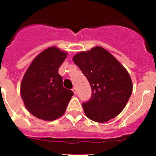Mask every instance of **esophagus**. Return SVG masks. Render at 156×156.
I'll return each instance as SVG.
<instances>
[{
    "label": "esophagus",
    "mask_w": 156,
    "mask_h": 156,
    "mask_svg": "<svg viewBox=\"0 0 156 156\" xmlns=\"http://www.w3.org/2000/svg\"><path fill=\"white\" fill-rule=\"evenodd\" d=\"M73 90V92H74V94H75H75L77 93V89H76V87H73V90Z\"/></svg>",
    "instance_id": "obj_1"
}]
</instances>
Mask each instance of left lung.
Masks as SVG:
<instances>
[{"instance_id": "obj_1", "label": "left lung", "mask_w": 156, "mask_h": 156, "mask_svg": "<svg viewBox=\"0 0 156 156\" xmlns=\"http://www.w3.org/2000/svg\"><path fill=\"white\" fill-rule=\"evenodd\" d=\"M73 61L91 86L92 95L82 104L92 121L107 122L124 109L133 92L130 75L115 58L101 47L75 54Z\"/></svg>"}]
</instances>
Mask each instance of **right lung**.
<instances>
[{
	"label": "right lung",
	"mask_w": 156,
	"mask_h": 156,
	"mask_svg": "<svg viewBox=\"0 0 156 156\" xmlns=\"http://www.w3.org/2000/svg\"><path fill=\"white\" fill-rule=\"evenodd\" d=\"M67 52L56 47L44 50L32 61L20 83V96L32 115L44 121L61 117L73 95L63 86L58 68Z\"/></svg>",
	"instance_id": "1"
}]
</instances>
